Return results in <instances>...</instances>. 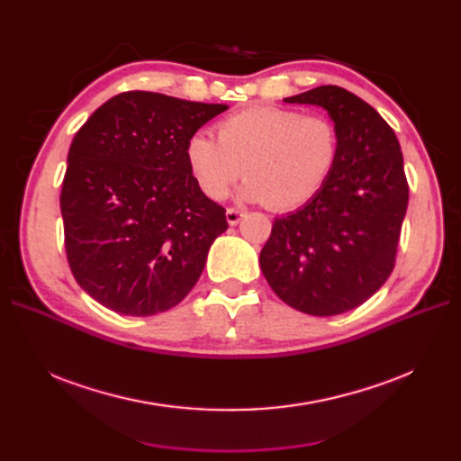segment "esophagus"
<instances>
[{"label": "esophagus", "mask_w": 461, "mask_h": 461, "mask_svg": "<svg viewBox=\"0 0 461 461\" xmlns=\"http://www.w3.org/2000/svg\"><path fill=\"white\" fill-rule=\"evenodd\" d=\"M244 215H246V212H242V209H236V207L227 209V221H229V225H232V227L239 225Z\"/></svg>", "instance_id": "34e87169"}]
</instances>
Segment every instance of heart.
<instances>
[{"mask_svg":"<svg viewBox=\"0 0 461 461\" xmlns=\"http://www.w3.org/2000/svg\"><path fill=\"white\" fill-rule=\"evenodd\" d=\"M339 149V131L329 117L254 105L219 121L217 140L205 132L192 134L185 153L207 198L225 200L244 173V200L286 212L323 188Z\"/></svg>","mask_w":461,"mask_h":461,"instance_id":"1","label":"heart"}]
</instances>
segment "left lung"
I'll return each instance as SVG.
<instances>
[{
    "label": "left lung",
    "instance_id": "left-lung-1",
    "mask_svg": "<svg viewBox=\"0 0 461 461\" xmlns=\"http://www.w3.org/2000/svg\"><path fill=\"white\" fill-rule=\"evenodd\" d=\"M329 111L340 149L315 196L276 217L259 265L275 294L308 315H339L369 300L394 269L410 188L398 138L356 94L319 86L286 97Z\"/></svg>",
    "mask_w": 461,
    "mask_h": 461
}]
</instances>
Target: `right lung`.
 I'll list each match as a JSON object with an SVG mask.
<instances>
[{
    "label": "right lung",
    "instance_id": "right-lung-1",
    "mask_svg": "<svg viewBox=\"0 0 461 461\" xmlns=\"http://www.w3.org/2000/svg\"><path fill=\"white\" fill-rule=\"evenodd\" d=\"M227 109L122 92L75 134L61 188L67 259L80 288L107 310L156 315L198 283L229 222L225 207L200 190L185 149Z\"/></svg>",
    "mask_w": 461,
    "mask_h": 461
}]
</instances>
